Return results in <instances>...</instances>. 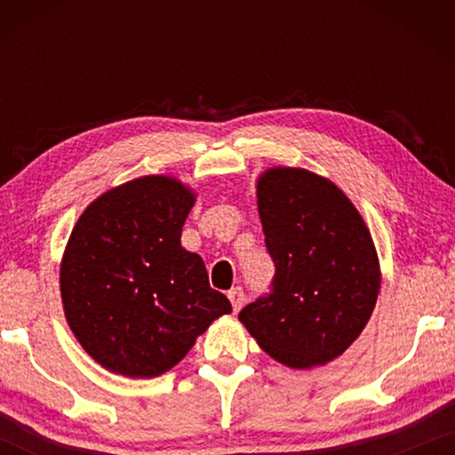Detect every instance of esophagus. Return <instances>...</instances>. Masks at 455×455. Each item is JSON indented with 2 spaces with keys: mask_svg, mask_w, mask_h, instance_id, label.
Segmentation results:
<instances>
[{
  "mask_svg": "<svg viewBox=\"0 0 455 455\" xmlns=\"http://www.w3.org/2000/svg\"><path fill=\"white\" fill-rule=\"evenodd\" d=\"M228 298H229V302H232L234 313H238V310L242 308V304H244V290H242V288H232V290H229Z\"/></svg>",
  "mask_w": 455,
  "mask_h": 455,
  "instance_id": "1",
  "label": "esophagus"
}]
</instances>
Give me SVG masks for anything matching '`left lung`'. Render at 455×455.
Instances as JSON below:
<instances>
[{"instance_id":"left-lung-1","label":"left lung","mask_w":455,"mask_h":455,"mask_svg":"<svg viewBox=\"0 0 455 455\" xmlns=\"http://www.w3.org/2000/svg\"><path fill=\"white\" fill-rule=\"evenodd\" d=\"M257 196L275 275L238 319L282 364H325L375 308L381 279L369 229L338 186L307 170L265 172Z\"/></svg>"}]
</instances>
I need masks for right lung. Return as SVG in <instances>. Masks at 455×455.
<instances>
[{"label":"right lung","mask_w":455,"mask_h":455,"mask_svg":"<svg viewBox=\"0 0 455 455\" xmlns=\"http://www.w3.org/2000/svg\"><path fill=\"white\" fill-rule=\"evenodd\" d=\"M195 196L147 176L105 192L80 215L61 263L68 325L99 364L124 377L170 371L232 304L180 244Z\"/></svg>","instance_id":"1"}]
</instances>
